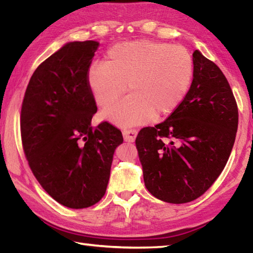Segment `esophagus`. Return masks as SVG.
I'll return each mask as SVG.
<instances>
[{
  "label": "esophagus",
  "mask_w": 253,
  "mask_h": 253,
  "mask_svg": "<svg viewBox=\"0 0 253 253\" xmlns=\"http://www.w3.org/2000/svg\"><path fill=\"white\" fill-rule=\"evenodd\" d=\"M123 136H124V139H125V142L132 143L136 139L137 131L135 129H124Z\"/></svg>",
  "instance_id": "esophagus-1"
}]
</instances>
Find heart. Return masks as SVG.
I'll return each instance as SVG.
<instances>
[{
	"label": "heart",
	"mask_w": 253,
	"mask_h": 253,
	"mask_svg": "<svg viewBox=\"0 0 253 253\" xmlns=\"http://www.w3.org/2000/svg\"><path fill=\"white\" fill-rule=\"evenodd\" d=\"M193 59L182 45L135 40L117 43L107 51L105 62H93L87 80L102 117L118 126L140 125L172 113L186 96L193 78Z\"/></svg>",
	"instance_id": "heart-1"
}]
</instances>
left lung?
<instances>
[{
    "label": "left lung",
    "instance_id": "8db88e82",
    "mask_svg": "<svg viewBox=\"0 0 253 253\" xmlns=\"http://www.w3.org/2000/svg\"><path fill=\"white\" fill-rule=\"evenodd\" d=\"M186 96L165 122L138 132L136 147L149 193L187 203L223 170L238 130V107L223 72L199 50Z\"/></svg>",
    "mask_w": 253,
    "mask_h": 253
}]
</instances>
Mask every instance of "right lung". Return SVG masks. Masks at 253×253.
Wrapping results in <instances>:
<instances>
[{"mask_svg": "<svg viewBox=\"0 0 253 253\" xmlns=\"http://www.w3.org/2000/svg\"><path fill=\"white\" fill-rule=\"evenodd\" d=\"M97 41L68 42L44 60L29 81L21 109L23 149L46 193L70 209L105 195L122 131L104 122L95 129V98L87 74Z\"/></svg>", "mask_w": 253, "mask_h": 253, "instance_id": "obj_1", "label": "right lung"}]
</instances>
